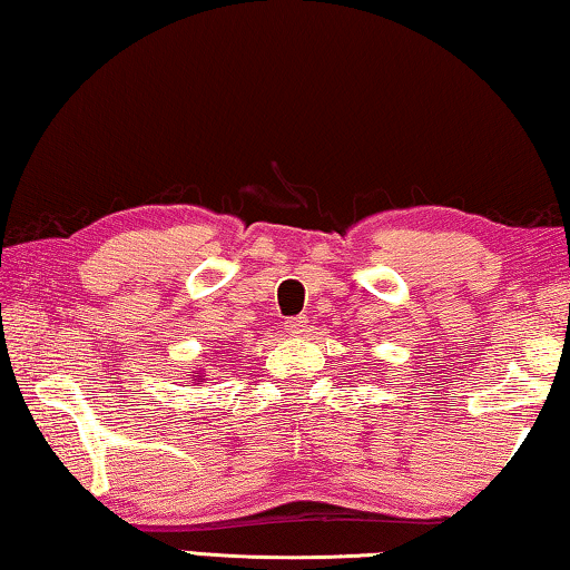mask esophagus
Wrapping results in <instances>:
<instances>
[{
	"instance_id": "1",
	"label": "esophagus",
	"mask_w": 570,
	"mask_h": 570,
	"mask_svg": "<svg viewBox=\"0 0 570 570\" xmlns=\"http://www.w3.org/2000/svg\"><path fill=\"white\" fill-rule=\"evenodd\" d=\"M306 324H308L306 316H294V320L286 322V332L292 336H298V334L306 332Z\"/></svg>"
}]
</instances>
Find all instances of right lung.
<instances>
[{
  "label": "right lung",
  "mask_w": 570,
  "mask_h": 570,
  "mask_svg": "<svg viewBox=\"0 0 570 570\" xmlns=\"http://www.w3.org/2000/svg\"><path fill=\"white\" fill-rule=\"evenodd\" d=\"M204 377H206V370H200V366H198V372L190 374V382L193 384H200V382H204Z\"/></svg>",
  "instance_id": "right-lung-1"
}]
</instances>
